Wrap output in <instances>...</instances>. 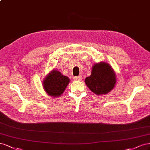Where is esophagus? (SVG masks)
Returning <instances> with one entry per match:
<instances>
[{"instance_id": "obj_1", "label": "esophagus", "mask_w": 150, "mask_h": 150, "mask_svg": "<svg viewBox=\"0 0 150 150\" xmlns=\"http://www.w3.org/2000/svg\"><path fill=\"white\" fill-rule=\"evenodd\" d=\"M82 79V76L81 75H79L78 76H74V80H81Z\"/></svg>"}]
</instances>
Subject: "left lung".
Returning a JSON list of instances; mask_svg holds the SVG:
<instances>
[{
	"label": "left lung",
	"instance_id": "obj_1",
	"mask_svg": "<svg viewBox=\"0 0 150 150\" xmlns=\"http://www.w3.org/2000/svg\"><path fill=\"white\" fill-rule=\"evenodd\" d=\"M85 81L91 91L97 95H102L108 93L114 87L116 79L109 64L100 62L93 65L91 75L85 79Z\"/></svg>",
	"mask_w": 150,
	"mask_h": 150
}]
</instances>
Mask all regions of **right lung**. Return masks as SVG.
I'll list each match as a JSON object with an SVG mask.
<instances>
[{
	"mask_svg": "<svg viewBox=\"0 0 150 150\" xmlns=\"http://www.w3.org/2000/svg\"><path fill=\"white\" fill-rule=\"evenodd\" d=\"M70 79L57 70L51 71L43 82V87L46 93L52 97H58L65 91Z\"/></svg>",
	"mask_w": 150,
	"mask_h": 150,
	"instance_id": "obj_1",
	"label": "right lung"
}]
</instances>
